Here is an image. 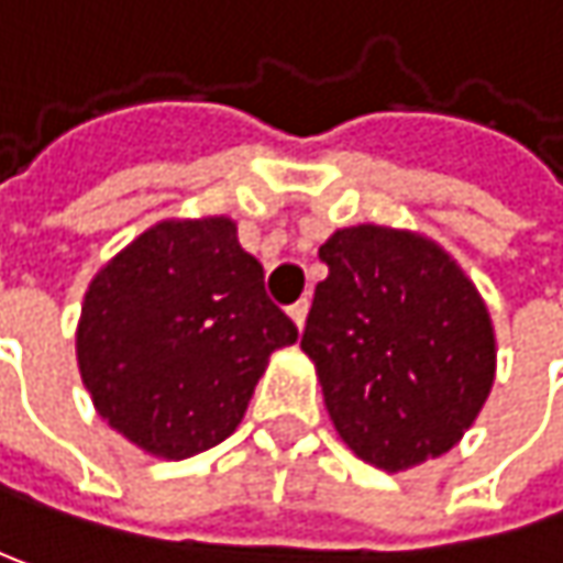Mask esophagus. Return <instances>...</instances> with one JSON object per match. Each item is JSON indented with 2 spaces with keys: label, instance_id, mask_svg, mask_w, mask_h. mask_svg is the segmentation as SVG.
<instances>
[{
  "label": "esophagus",
  "instance_id": "1",
  "mask_svg": "<svg viewBox=\"0 0 563 563\" xmlns=\"http://www.w3.org/2000/svg\"><path fill=\"white\" fill-rule=\"evenodd\" d=\"M288 317L295 320V327H298V330H303V320H307V301L291 303V307H288Z\"/></svg>",
  "mask_w": 563,
  "mask_h": 563
}]
</instances>
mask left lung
Returning a JSON list of instances; mask_svg holds the SVG:
<instances>
[{
  "instance_id": "left-lung-1",
  "label": "left lung",
  "mask_w": 563,
  "mask_h": 563,
  "mask_svg": "<svg viewBox=\"0 0 563 563\" xmlns=\"http://www.w3.org/2000/svg\"><path fill=\"white\" fill-rule=\"evenodd\" d=\"M301 349L342 442L382 471L445 455L497 372L487 303L439 243L410 230H336Z\"/></svg>"
}]
</instances>
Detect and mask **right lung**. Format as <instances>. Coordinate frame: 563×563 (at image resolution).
<instances>
[{
    "mask_svg": "<svg viewBox=\"0 0 563 563\" xmlns=\"http://www.w3.org/2000/svg\"><path fill=\"white\" fill-rule=\"evenodd\" d=\"M230 218L163 221L92 278L76 358L101 420L181 462L223 442L298 327L268 301Z\"/></svg>",
    "mask_w": 563,
    "mask_h": 563,
    "instance_id": "obj_1",
    "label": "right lung"
}]
</instances>
